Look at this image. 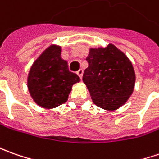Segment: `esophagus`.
Masks as SVG:
<instances>
[{
    "instance_id": "obj_1",
    "label": "esophagus",
    "mask_w": 159,
    "mask_h": 159,
    "mask_svg": "<svg viewBox=\"0 0 159 159\" xmlns=\"http://www.w3.org/2000/svg\"><path fill=\"white\" fill-rule=\"evenodd\" d=\"M76 74L78 75V76L80 77V79H82V78H83V74H84V70H83L82 69H80L79 70L76 72Z\"/></svg>"
}]
</instances>
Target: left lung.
<instances>
[{
	"instance_id": "1",
	"label": "left lung",
	"mask_w": 159,
	"mask_h": 159,
	"mask_svg": "<svg viewBox=\"0 0 159 159\" xmlns=\"http://www.w3.org/2000/svg\"><path fill=\"white\" fill-rule=\"evenodd\" d=\"M86 60L89 66L83 80L94 103L108 111L118 109L133 92L135 72L130 61L113 44L90 48Z\"/></svg>"
}]
</instances>
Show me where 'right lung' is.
<instances>
[{"mask_svg": "<svg viewBox=\"0 0 159 159\" xmlns=\"http://www.w3.org/2000/svg\"><path fill=\"white\" fill-rule=\"evenodd\" d=\"M78 75L70 72L67 61L61 58V47L50 46L31 67L28 88L38 105L51 109L64 103Z\"/></svg>", "mask_w": 159, "mask_h": 159, "instance_id": "add662e5", "label": "right lung"}]
</instances>
